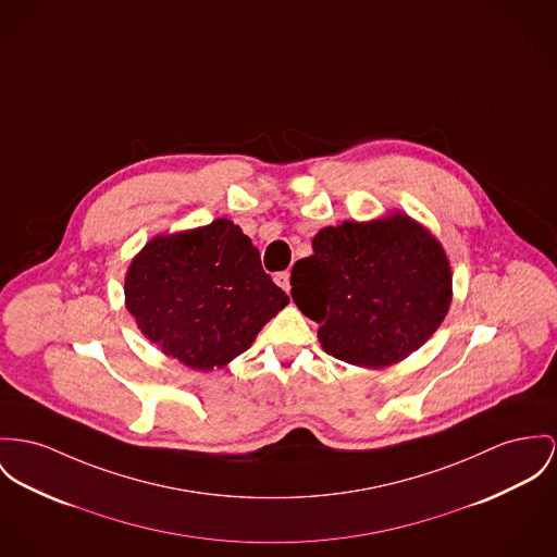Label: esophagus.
Segmentation results:
<instances>
[{
    "mask_svg": "<svg viewBox=\"0 0 557 557\" xmlns=\"http://www.w3.org/2000/svg\"><path fill=\"white\" fill-rule=\"evenodd\" d=\"M275 284L282 288V290H286V293H290V273L288 271H280V273H275Z\"/></svg>",
    "mask_w": 557,
    "mask_h": 557,
    "instance_id": "obj_1",
    "label": "esophagus"
}]
</instances>
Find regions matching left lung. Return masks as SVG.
Wrapping results in <instances>:
<instances>
[{
    "label": "left lung",
    "mask_w": 557,
    "mask_h": 557,
    "mask_svg": "<svg viewBox=\"0 0 557 557\" xmlns=\"http://www.w3.org/2000/svg\"><path fill=\"white\" fill-rule=\"evenodd\" d=\"M311 248L293 267V300L320 324L322 349L343 362L396 364L429 342L449 311V258L411 215L324 226Z\"/></svg>",
    "instance_id": "1"
}]
</instances>
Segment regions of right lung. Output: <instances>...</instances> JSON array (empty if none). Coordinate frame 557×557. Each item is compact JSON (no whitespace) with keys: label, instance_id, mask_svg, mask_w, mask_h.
Masks as SVG:
<instances>
[{"label":"right lung","instance_id":"1","mask_svg":"<svg viewBox=\"0 0 557 557\" xmlns=\"http://www.w3.org/2000/svg\"><path fill=\"white\" fill-rule=\"evenodd\" d=\"M290 299L226 218L152 237L128 264L125 305L141 335L195 371L244 354Z\"/></svg>","mask_w":557,"mask_h":557}]
</instances>
